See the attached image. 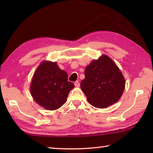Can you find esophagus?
<instances>
[{
    "instance_id": "1",
    "label": "esophagus",
    "mask_w": 153,
    "mask_h": 153,
    "mask_svg": "<svg viewBox=\"0 0 153 153\" xmlns=\"http://www.w3.org/2000/svg\"><path fill=\"white\" fill-rule=\"evenodd\" d=\"M74 85H75V86H76V87H79V85H80V84H79V82H78V81H76V82L74 83Z\"/></svg>"
}]
</instances>
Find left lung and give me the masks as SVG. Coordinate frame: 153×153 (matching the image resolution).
<instances>
[{
	"instance_id": "8db88e82",
	"label": "left lung",
	"mask_w": 153,
	"mask_h": 153,
	"mask_svg": "<svg viewBox=\"0 0 153 153\" xmlns=\"http://www.w3.org/2000/svg\"><path fill=\"white\" fill-rule=\"evenodd\" d=\"M81 88L88 102L96 108H107L116 102L125 88V79L114 61L103 55L85 68Z\"/></svg>"
}]
</instances>
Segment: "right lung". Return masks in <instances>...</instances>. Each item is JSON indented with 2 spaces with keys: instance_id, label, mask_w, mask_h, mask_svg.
Masks as SVG:
<instances>
[{
  "instance_id": "add662e5",
  "label": "right lung",
  "mask_w": 153,
  "mask_h": 153,
  "mask_svg": "<svg viewBox=\"0 0 153 153\" xmlns=\"http://www.w3.org/2000/svg\"><path fill=\"white\" fill-rule=\"evenodd\" d=\"M68 74L56 62L44 61L33 75L30 91L34 100L47 110L60 108L66 102L68 94L75 87L68 81Z\"/></svg>"
}]
</instances>
